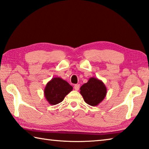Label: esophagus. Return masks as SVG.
Here are the masks:
<instances>
[{
	"instance_id": "34e87169",
	"label": "esophagus",
	"mask_w": 149,
	"mask_h": 149,
	"mask_svg": "<svg viewBox=\"0 0 149 149\" xmlns=\"http://www.w3.org/2000/svg\"><path fill=\"white\" fill-rule=\"evenodd\" d=\"M74 89L75 91H78L79 89V84H75L74 85Z\"/></svg>"
}]
</instances>
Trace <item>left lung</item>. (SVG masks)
Wrapping results in <instances>:
<instances>
[{
	"label": "left lung",
	"instance_id": "obj_1",
	"mask_svg": "<svg viewBox=\"0 0 149 149\" xmlns=\"http://www.w3.org/2000/svg\"><path fill=\"white\" fill-rule=\"evenodd\" d=\"M107 93V89L104 83L93 77L80 87V94L85 102L93 107L99 104L104 99Z\"/></svg>",
	"mask_w": 149,
	"mask_h": 149
}]
</instances>
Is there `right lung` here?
Segmentation results:
<instances>
[{
  "label": "right lung",
  "instance_id": "right-lung-1",
  "mask_svg": "<svg viewBox=\"0 0 149 149\" xmlns=\"http://www.w3.org/2000/svg\"><path fill=\"white\" fill-rule=\"evenodd\" d=\"M73 89L66 81L60 77H53L47 83L44 89V96L47 102L51 105L61 102Z\"/></svg>",
  "mask_w": 149,
  "mask_h": 149
}]
</instances>
